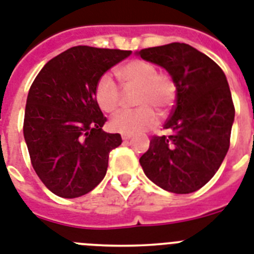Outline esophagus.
<instances>
[{
  "mask_svg": "<svg viewBox=\"0 0 254 254\" xmlns=\"http://www.w3.org/2000/svg\"><path fill=\"white\" fill-rule=\"evenodd\" d=\"M132 136L131 135H122V139L125 140V141H128L129 139H131Z\"/></svg>",
  "mask_w": 254,
  "mask_h": 254,
  "instance_id": "34e87169",
  "label": "esophagus"
}]
</instances>
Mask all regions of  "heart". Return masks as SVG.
I'll use <instances>...</instances> for the list:
<instances>
[{
    "label": "heart",
    "instance_id": "b5f03b06",
    "mask_svg": "<svg viewBox=\"0 0 254 254\" xmlns=\"http://www.w3.org/2000/svg\"><path fill=\"white\" fill-rule=\"evenodd\" d=\"M117 76L126 89H137L135 105L140 108L114 115L110 127L123 135H136L152 128L157 114L169 110L177 98L178 85L167 71H158L153 62L132 60L117 70ZM96 100L105 113H115L122 105V92L109 75L100 77L96 85Z\"/></svg>",
    "mask_w": 254,
    "mask_h": 254
}]
</instances>
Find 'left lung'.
Returning <instances> with one entry per match:
<instances>
[{
  "instance_id": "1",
  "label": "left lung",
  "mask_w": 254,
  "mask_h": 254,
  "mask_svg": "<svg viewBox=\"0 0 254 254\" xmlns=\"http://www.w3.org/2000/svg\"><path fill=\"white\" fill-rule=\"evenodd\" d=\"M142 60L166 68L178 85L173 112L140 157L153 183L173 193H190L214 177L230 148L235 106L227 79L214 61L184 43L140 50Z\"/></svg>"
}]
</instances>
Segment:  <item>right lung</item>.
Segmentation results:
<instances>
[{
	"label": "right lung",
	"mask_w": 254,
	"mask_h": 254,
	"mask_svg": "<svg viewBox=\"0 0 254 254\" xmlns=\"http://www.w3.org/2000/svg\"><path fill=\"white\" fill-rule=\"evenodd\" d=\"M131 50L79 45L52 58L29 88L23 133L37 177L54 194L80 197L106 175L109 153L122 144L96 100L100 77Z\"/></svg>",
	"instance_id": "obj_1"
}]
</instances>
